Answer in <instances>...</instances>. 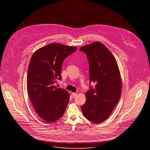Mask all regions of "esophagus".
I'll return each instance as SVG.
<instances>
[{"mask_svg":"<svg viewBox=\"0 0 150 150\" xmlns=\"http://www.w3.org/2000/svg\"><path fill=\"white\" fill-rule=\"evenodd\" d=\"M72 96H73V97H76V96H77V93H72Z\"/></svg>","mask_w":150,"mask_h":150,"instance_id":"esophagus-1","label":"esophagus"}]
</instances>
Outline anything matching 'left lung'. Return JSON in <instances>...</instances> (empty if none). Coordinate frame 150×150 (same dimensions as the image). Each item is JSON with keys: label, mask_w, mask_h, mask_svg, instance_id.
<instances>
[{"label": "left lung", "mask_w": 150, "mask_h": 150, "mask_svg": "<svg viewBox=\"0 0 150 150\" xmlns=\"http://www.w3.org/2000/svg\"><path fill=\"white\" fill-rule=\"evenodd\" d=\"M89 64V79L96 86L86 93L83 114L88 120L98 124L111 114L121 96L122 82L117 62L107 47L98 42L82 47Z\"/></svg>", "instance_id": "left-lung-1"}]
</instances>
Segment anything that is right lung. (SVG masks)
Returning <instances> with one entry per match:
<instances>
[{
  "label": "right lung",
  "instance_id": "obj_1",
  "mask_svg": "<svg viewBox=\"0 0 150 150\" xmlns=\"http://www.w3.org/2000/svg\"><path fill=\"white\" fill-rule=\"evenodd\" d=\"M77 50L59 43H51L36 50L31 58L27 76V90L36 112L44 121L52 122L64 114L70 94L54 86L61 80L66 57Z\"/></svg>",
  "mask_w": 150,
  "mask_h": 150
}]
</instances>
